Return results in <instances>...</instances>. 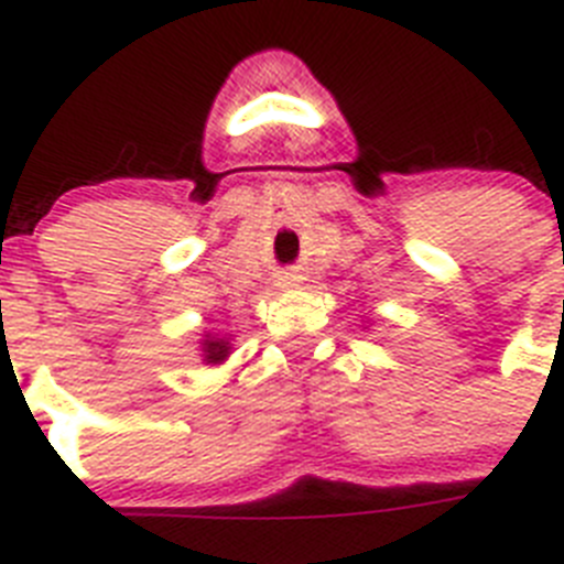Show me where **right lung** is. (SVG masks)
Returning <instances> with one entry per match:
<instances>
[{"label":"right lung","instance_id":"add662e5","mask_svg":"<svg viewBox=\"0 0 564 564\" xmlns=\"http://www.w3.org/2000/svg\"><path fill=\"white\" fill-rule=\"evenodd\" d=\"M200 361L203 364H223L228 356H231V341H228L226 336H214V333H206V336L200 338Z\"/></svg>","mask_w":564,"mask_h":564}]
</instances>
